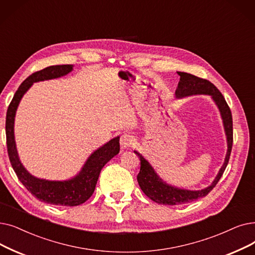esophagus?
Segmentation results:
<instances>
[{
  "label": "esophagus",
  "instance_id": "obj_1",
  "mask_svg": "<svg viewBox=\"0 0 255 255\" xmlns=\"http://www.w3.org/2000/svg\"><path fill=\"white\" fill-rule=\"evenodd\" d=\"M133 136L129 133H124L122 134L120 137V143H121V147L122 148H128L130 147V145H132V142H133Z\"/></svg>",
  "mask_w": 255,
  "mask_h": 255
}]
</instances>
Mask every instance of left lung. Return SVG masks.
I'll list each match as a JSON object with an SVG mask.
<instances>
[{"label":"left lung","mask_w":255,"mask_h":255,"mask_svg":"<svg viewBox=\"0 0 255 255\" xmlns=\"http://www.w3.org/2000/svg\"><path fill=\"white\" fill-rule=\"evenodd\" d=\"M180 76V80L177 86V90L175 92V95L177 98H182L186 96L192 95H209L212 96L214 101L218 105L221 116L223 119V124L227 136V154L225 157L224 164L222 168L220 169L218 176L214 182L210 184L208 187L204 190L200 191H189V190H181L178 187H174L172 185H169L165 182H163L159 176L154 172L153 168L150 165V163L143 158L141 155L134 151V153L139 157L140 161V169L139 173L137 174V182L140 186L141 191L143 192L147 197H149L151 200L156 202L158 204H164V205H179L184 203L193 202L197 199H200L208 195V193L212 191L214 187L219 182L220 178L222 177L228 161L230 157V153L232 149V142H234V129H232V116L230 108L225 101V98L223 95L220 93L218 88L206 79L199 78L197 76H194L192 74H187L183 72H177Z\"/></svg>","instance_id":"obj_1"}]
</instances>
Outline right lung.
<instances>
[{
	"label": "right lung",
	"mask_w": 255,
	"mask_h": 255,
	"mask_svg": "<svg viewBox=\"0 0 255 255\" xmlns=\"http://www.w3.org/2000/svg\"><path fill=\"white\" fill-rule=\"evenodd\" d=\"M72 70L73 64L51 65L30 75L17 88L6 115L7 152L17 178L38 200L61 206H77L88 200L95 191L102 168L120 152V137L118 136L95 151L85 162L81 172L73 179L66 181H49L35 178L20 163L15 147L13 125L15 112L21 97L34 82L58 78L69 74Z\"/></svg>",
	"instance_id": "add662e5"
}]
</instances>
